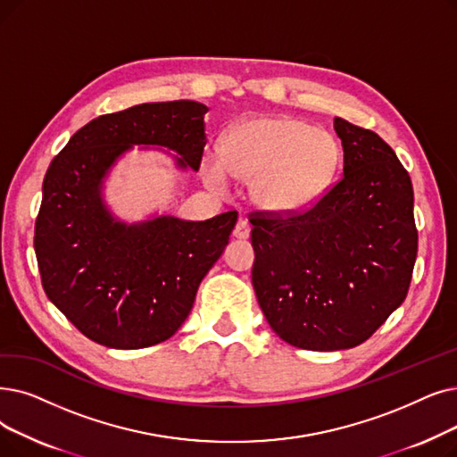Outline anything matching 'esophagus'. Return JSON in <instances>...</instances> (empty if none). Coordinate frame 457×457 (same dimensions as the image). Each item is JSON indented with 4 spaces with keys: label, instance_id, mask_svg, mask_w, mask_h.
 Masks as SVG:
<instances>
[{
    "label": "esophagus",
    "instance_id": "1",
    "mask_svg": "<svg viewBox=\"0 0 457 457\" xmlns=\"http://www.w3.org/2000/svg\"><path fill=\"white\" fill-rule=\"evenodd\" d=\"M233 237H235V239H241V241L248 239V237H250V226H248L246 220L237 222V226L233 229Z\"/></svg>",
    "mask_w": 457,
    "mask_h": 457
}]
</instances>
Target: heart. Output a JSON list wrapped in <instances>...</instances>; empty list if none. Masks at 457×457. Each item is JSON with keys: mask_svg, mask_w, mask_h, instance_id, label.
Returning a JSON list of instances; mask_svg holds the SVG:
<instances>
[{"mask_svg": "<svg viewBox=\"0 0 457 457\" xmlns=\"http://www.w3.org/2000/svg\"><path fill=\"white\" fill-rule=\"evenodd\" d=\"M342 151L336 137L293 117H255L235 125L220 153H207L204 177L214 190H228L233 175L252 179L262 209L291 214L310 209L327 192Z\"/></svg>", "mask_w": 457, "mask_h": 457, "instance_id": "1", "label": "heart"}]
</instances>
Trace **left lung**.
<instances>
[{"instance_id":"left-lung-1","label":"left lung","mask_w":457,"mask_h":457,"mask_svg":"<svg viewBox=\"0 0 457 457\" xmlns=\"http://www.w3.org/2000/svg\"><path fill=\"white\" fill-rule=\"evenodd\" d=\"M344 175L320 202L252 222V284L270 328L295 347L366 342L407 296L419 250L412 185L375 132L334 117Z\"/></svg>"}]
</instances>
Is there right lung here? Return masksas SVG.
<instances>
[{
  "mask_svg": "<svg viewBox=\"0 0 457 457\" xmlns=\"http://www.w3.org/2000/svg\"><path fill=\"white\" fill-rule=\"evenodd\" d=\"M207 112L173 101L101 115L46 171L33 243L38 272L55 308L96 344L142 349L171 338L229 241L235 211L204 222L162 214L127 224L103 197L110 170L132 145L170 149L177 168L200 170Z\"/></svg>",
  "mask_w": 457,
  "mask_h": 457,
  "instance_id": "1",
  "label": "right lung"
}]
</instances>
